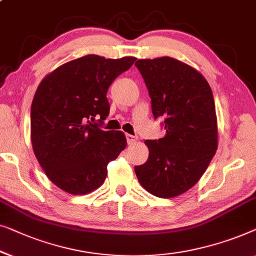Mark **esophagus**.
I'll return each instance as SVG.
<instances>
[{
  "instance_id": "34e87169",
  "label": "esophagus",
  "mask_w": 256,
  "mask_h": 256,
  "mask_svg": "<svg viewBox=\"0 0 256 256\" xmlns=\"http://www.w3.org/2000/svg\"><path fill=\"white\" fill-rule=\"evenodd\" d=\"M125 136H126V142H128V145H132V144L136 140V136H132V134H126Z\"/></svg>"
}]
</instances>
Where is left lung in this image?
<instances>
[{"label": "left lung", "instance_id": "8db88e82", "mask_svg": "<svg viewBox=\"0 0 256 256\" xmlns=\"http://www.w3.org/2000/svg\"><path fill=\"white\" fill-rule=\"evenodd\" d=\"M150 97L152 114L166 130L146 140L148 159L136 166L138 181L152 195L172 198L198 182L217 150V117L203 75L169 56L136 62Z\"/></svg>", "mask_w": 256, "mask_h": 256}]
</instances>
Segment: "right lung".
Instances as JSON below:
<instances>
[{
    "mask_svg": "<svg viewBox=\"0 0 256 256\" xmlns=\"http://www.w3.org/2000/svg\"><path fill=\"white\" fill-rule=\"evenodd\" d=\"M136 58L89 54L58 67L40 82L31 106V140L39 164L64 192L84 195L102 184L106 166L126 147L120 131H104L108 89Z\"/></svg>",
    "mask_w": 256,
    "mask_h": 256,
    "instance_id": "right-lung-1",
    "label": "right lung"
}]
</instances>
